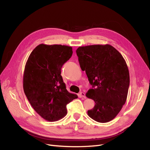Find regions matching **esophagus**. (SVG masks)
I'll return each instance as SVG.
<instances>
[{"label": "esophagus", "mask_w": 150, "mask_h": 150, "mask_svg": "<svg viewBox=\"0 0 150 150\" xmlns=\"http://www.w3.org/2000/svg\"><path fill=\"white\" fill-rule=\"evenodd\" d=\"M79 97H81V98H86V94L83 93V92H80V93H79Z\"/></svg>", "instance_id": "obj_1"}]
</instances>
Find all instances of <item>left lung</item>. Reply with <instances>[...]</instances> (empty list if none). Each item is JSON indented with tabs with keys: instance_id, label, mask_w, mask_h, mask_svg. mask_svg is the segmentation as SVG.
<instances>
[{
	"instance_id": "1",
	"label": "left lung",
	"mask_w": 150,
	"mask_h": 150,
	"mask_svg": "<svg viewBox=\"0 0 150 150\" xmlns=\"http://www.w3.org/2000/svg\"><path fill=\"white\" fill-rule=\"evenodd\" d=\"M76 53L81 68L86 71L92 86L86 97L93 100L95 105L87 111L88 116L101 123L112 120L127 97L130 77L126 62L108 44L79 47Z\"/></svg>"
}]
</instances>
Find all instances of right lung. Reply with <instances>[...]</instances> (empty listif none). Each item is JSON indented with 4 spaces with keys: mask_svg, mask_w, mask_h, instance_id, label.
<instances>
[{
    "mask_svg": "<svg viewBox=\"0 0 150 150\" xmlns=\"http://www.w3.org/2000/svg\"><path fill=\"white\" fill-rule=\"evenodd\" d=\"M73 54L71 47L38 45L30 54L23 75V89L34 110L48 121H57L67 114V105L77 98L69 93L61 69Z\"/></svg>",
    "mask_w": 150,
    "mask_h": 150,
    "instance_id": "add662e5",
    "label": "right lung"
}]
</instances>
